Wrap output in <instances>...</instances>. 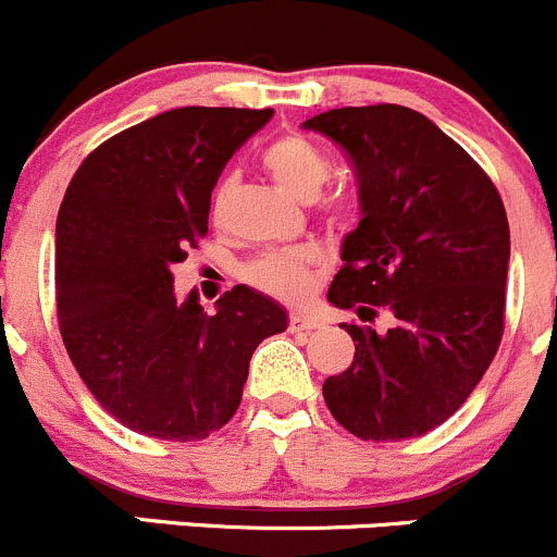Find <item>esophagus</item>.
<instances>
[{
	"label": "esophagus",
	"instance_id": "1",
	"mask_svg": "<svg viewBox=\"0 0 557 557\" xmlns=\"http://www.w3.org/2000/svg\"><path fill=\"white\" fill-rule=\"evenodd\" d=\"M322 319L313 317V313H306V311H295L289 317V330L292 333H311V330L322 327Z\"/></svg>",
	"mask_w": 557,
	"mask_h": 557
}]
</instances>
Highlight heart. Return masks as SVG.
I'll return each instance as SVG.
<instances>
[{
	"mask_svg": "<svg viewBox=\"0 0 557 557\" xmlns=\"http://www.w3.org/2000/svg\"><path fill=\"white\" fill-rule=\"evenodd\" d=\"M262 162H265V170L273 175V181H276L281 189L302 202H311L330 178L327 157H324L311 140H306V137L300 135L281 137V140H276L268 148ZM227 191L230 181L219 184L216 195H213V216L222 213ZM330 216L338 219L341 206H330ZM313 262H317V251H313L311 246L271 251V255L251 262L249 271H246V278H249L257 289L268 292V295L292 300V297L302 295V289H306L308 271H311Z\"/></svg>",
	"mask_w": 557,
	"mask_h": 557,
	"instance_id": "b5f03b06",
	"label": "heart"
}]
</instances>
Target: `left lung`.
<instances>
[{
    "mask_svg": "<svg viewBox=\"0 0 557 557\" xmlns=\"http://www.w3.org/2000/svg\"><path fill=\"white\" fill-rule=\"evenodd\" d=\"M357 173L360 222L341 244L327 300L395 324H346L355 360L324 404L366 442L433 431L466 404L504 335L509 222L493 181L428 115L400 104L335 108L302 124Z\"/></svg>",
    "mask_w": 557,
    "mask_h": 557,
    "instance_id": "1",
    "label": "left lung"
}]
</instances>
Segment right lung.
Listing matches in <instances>:
<instances>
[{
	"label": "right lung",
	"instance_id": "1",
	"mask_svg": "<svg viewBox=\"0 0 557 557\" xmlns=\"http://www.w3.org/2000/svg\"><path fill=\"white\" fill-rule=\"evenodd\" d=\"M273 110L175 108L119 132L73 175L57 219L59 327L110 417L164 442L211 436L238 411L257 346L289 319L238 284L206 313L173 268L208 233L211 191Z\"/></svg>",
	"mask_w": 557,
	"mask_h": 557
}]
</instances>
